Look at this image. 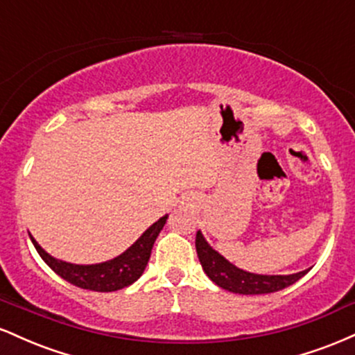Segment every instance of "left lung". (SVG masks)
I'll return each mask as SVG.
<instances>
[{"label":"left lung","mask_w":355,"mask_h":355,"mask_svg":"<svg viewBox=\"0 0 355 355\" xmlns=\"http://www.w3.org/2000/svg\"><path fill=\"white\" fill-rule=\"evenodd\" d=\"M195 247H197V255L203 270L209 275L211 282H215L218 287L225 288V291L234 292V294L259 295L282 291V288L295 284L299 279H302V277L309 272L307 268V270L288 275H262L242 270V268L235 267L234 263L229 262L225 257L220 255L218 252L207 242L200 230L197 232Z\"/></svg>","instance_id":"8db88e82"}]
</instances>
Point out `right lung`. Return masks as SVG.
I'll use <instances>...</instances> for the list:
<instances>
[{"label":"right lung","mask_w":355,"mask_h":355,"mask_svg":"<svg viewBox=\"0 0 355 355\" xmlns=\"http://www.w3.org/2000/svg\"><path fill=\"white\" fill-rule=\"evenodd\" d=\"M168 215H164L160 220L150 225L140 239L128 247L123 254H120L115 259L107 260L101 263H92V266H80V263H70L64 260L55 259V257L43 250L42 245L36 242L33 235L30 234L31 242L42 259L46 262V266L51 268L55 274H58L61 279L80 288L95 292H115L120 288L128 287L135 280L140 279L144 274L146 263H148L152 248L158 234H160L166 223Z\"/></svg>","instance_id":"obj_1"}]
</instances>
